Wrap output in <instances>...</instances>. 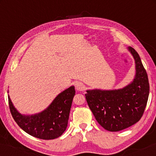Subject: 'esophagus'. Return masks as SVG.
Masks as SVG:
<instances>
[{
  "instance_id": "esophagus-1",
  "label": "esophagus",
  "mask_w": 156,
  "mask_h": 156,
  "mask_svg": "<svg viewBox=\"0 0 156 156\" xmlns=\"http://www.w3.org/2000/svg\"><path fill=\"white\" fill-rule=\"evenodd\" d=\"M84 87H85V86H84V84L83 83H81V82H78V83L76 84V89L78 91H83L84 89Z\"/></svg>"
}]
</instances>
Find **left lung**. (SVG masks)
<instances>
[{"instance_id": "obj_1", "label": "left lung", "mask_w": 156, "mask_h": 156, "mask_svg": "<svg viewBox=\"0 0 156 156\" xmlns=\"http://www.w3.org/2000/svg\"><path fill=\"white\" fill-rule=\"evenodd\" d=\"M128 51L135 61L133 80L118 89H87L86 99L98 122L108 131L124 130L136 123L147 103L150 85L139 55L133 48Z\"/></svg>"}]
</instances>
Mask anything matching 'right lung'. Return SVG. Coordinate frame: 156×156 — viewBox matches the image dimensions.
<instances>
[{
    "mask_svg": "<svg viewBox=\"0 0 156 156\" xmlns=\"http://www.w3.org/2000/svg\"><path fill=\"white\" fill-rule=\"evenodd\" d=\"M75 94V87L71 86L59 93L45 109L34 114L20 113L9 95V104L11 114L21 129L34 137L49 140L61 136L65 131Z\"/></svg>",
    "mask_w": 156,
    "mask_h": 156,
    "instance_id": "add662e5",
    "label": "right lung"
}]
</instances>
